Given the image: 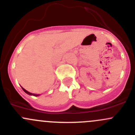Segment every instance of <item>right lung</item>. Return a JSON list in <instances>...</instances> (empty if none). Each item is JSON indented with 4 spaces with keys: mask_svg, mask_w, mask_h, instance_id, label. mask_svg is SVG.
<instances>
[{
    "mask_svg": "<svg viewBox=\"0 0 135 135\" xmlns=\"http://www.w3.org/2000/svg\"><path fill=\"white\" fill-rule=\"evenodd\" d=\"M21 87H22V86H21ZM22 90H23L24 91H25V93H26V94H29V95H32V96H39V94H32V93H30V92L27 91V90H25V89H24V88H22Z\"/></svg>",
    "mask_w": 135,
    "mask_h": 135,
    "instance_id": "add662e5",
    "label": "right lung"
}]
</instances>
